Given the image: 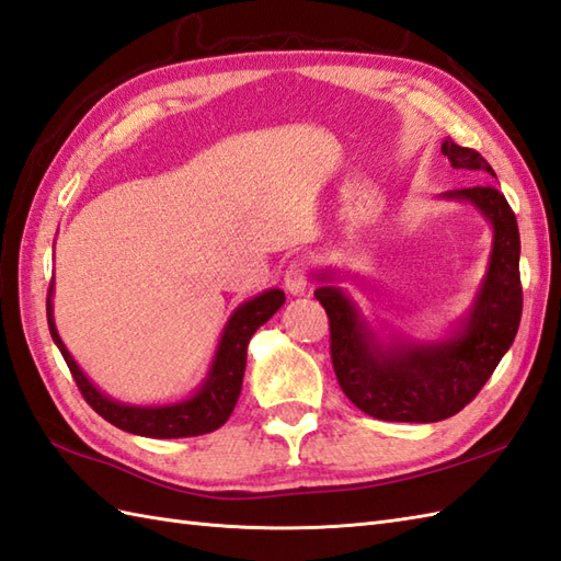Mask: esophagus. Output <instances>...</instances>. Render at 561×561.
Listing matches in <instances>:
<instances>
[{
  "mask_svg": "<svg viewBox=\"0 0 561 561\" xmlns=\"http://www.w3.org/2000/svg\"><path fill=\"white\" fill-rule=\"evenodd\" d=\"M284 289L291 296H304L308 291V265L304 260H294V263L286 267Z\"/></svg>",
  "mask_w": 561,
  "mask_h": 561,
  "instance_id": "obj_1",
  "label": "esophagus"
}]
</instances>
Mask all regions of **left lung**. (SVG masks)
<instances>
[{
	"mask_svg": "<svg viewBox=\"0 0 561 561\" xmlns=\"http://www.w3.org/2000/svg\"><path fill=\"white\" fill-rule=\"evenodd\" d=\"M454 169L497 179L480 152L442 140ZM437 201L471 205L492 231V245L471 306L435 336H411L366 316L346 284L360 286L348 272L318 270L316 298L328 310L332 363L344 394L380 421L437 423L459 413L483 387L518 332L520 239L516 215L492 184L439 193Z\"/></svg>",
	"mask_w": 561,
	"mask_h": 561,
	"instance_id": "left-lung-1",
	"label": "left lung"
}]
</instances>
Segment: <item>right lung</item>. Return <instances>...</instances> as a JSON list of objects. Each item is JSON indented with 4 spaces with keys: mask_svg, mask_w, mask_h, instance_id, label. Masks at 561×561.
Masks as SVG:
<instances>
[{
    "mask_svg": "<svg viewBox=\"0 0 561 561\" xmlns=\"http://www.w3.org/2000/svg\"><path fill=\"white\" fill-rule=\"evenodd\" d=\"M51 296H55V279H51L47 294L49 334L51 340H55L57 348L61 351L64 360H67V366L85 401L104 421L124 430V433L154 439L205 435L229 421L243 387L245 354H249L251 336L255 334L260 324H265L286 301L284 291L277 289V286H272V289H265L263 294H257L233 308L229 320L225 322V328H221L210 366H207L205 377L191 394L167 403H128L104 394L83 373V368L78 366L71 351L61 342V336L57 332Z\"/></svg>",
    "mask_w": 561,
    "mask_h": 561,
    "instance_id": "right-lung-1",
    "label": "right lung"
}]
</instances>
